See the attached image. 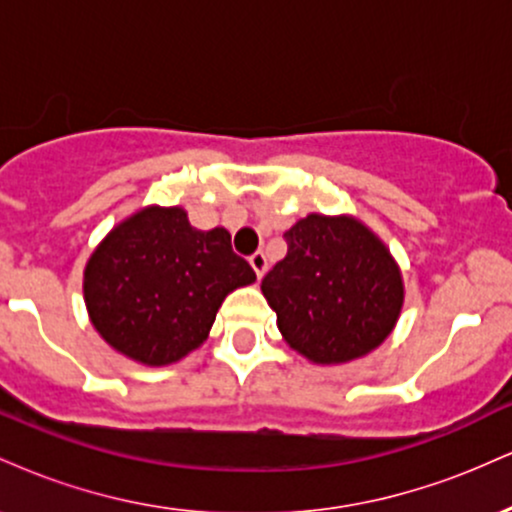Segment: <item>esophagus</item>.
<instances>
[{
  "label": "esophagus",
  "instance_id": "34e87169",
  "mask_svg": "<svg viewBox=\"0 0 512 512\" xmlns=\"http://www.w3.org/2000/svg\"><path fill=\"white\" fill-rule=\"evenodd\" d=\"M250 264H252V269H255L257 279H260V276H262L264 272H267V257H264L262 250L252 252V255H250Z\"/></svg>",
  "mask_w": 512,
  "mask_h": 512
}]
</instances>
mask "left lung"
<instances>
[{"label": "left lung", "mask_w": 512, "mask_h": 512, "mask_svg": "<svg viewBox=\"0 0 512 512\" xmlns=\"http://www.w3.org/2000/svg\"><path fill=\"white\" fill-rule=\"evenodd\" d=\"M262 279L286 344L313 363H346L387 339L404 303L395 260L363 223L310 214L284 233Z\"/></svg>", "instance_id": "8db88e82"}]
</instances>
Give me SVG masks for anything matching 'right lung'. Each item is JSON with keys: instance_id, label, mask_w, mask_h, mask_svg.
I'll return each mask as SVG.
<instances>
[{"instance_id": "1", "label": "right lung", "mask_w": 512, "mask_h": 512, "mask_svg": "<svg viewBox=\"0 0 512 512\" xmlns=\"http://www.w3.org/2000/svg\"><path fill=\"white\" fill-rule=\"evenodd\" d=\"M255 281L226 228L197 231L178 207L129 216L98 245L84 272L93 327L146 366L180 361L207 339L223 298Z\"/></svg>"}]
</instances>
